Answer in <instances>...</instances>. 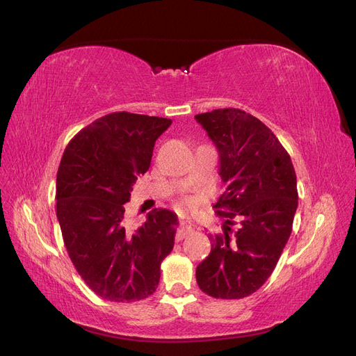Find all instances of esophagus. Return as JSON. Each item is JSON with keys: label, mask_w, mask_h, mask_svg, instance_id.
<instances>
[{"label": "esophagus", "mask_w": 356, "mask_h": 356, "mask_svg": "<svg viewBox=\"0 0 356 356\" xmlns=\"http://www.w3.org/2000/svg\"><path fill=\"white\" fill-rule=\"evenodd\" d=\"M193 232V223L188 218H182L179 220V227L177 231V241H181Z\"/></svg>", "instance_id": "obj_1"}]
</instances>
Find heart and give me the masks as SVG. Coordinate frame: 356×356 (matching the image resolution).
Segmentation results:
<instances>
[{"label":"heart","mask_w":356,"mask_h":356,"mask_svg":"<svg viewBox=\"0 0 356 356\" xmlns=\"http://www.w3.org/2000/svg\"><path fill=\"white\" fill-rule=\"evenodd\" d=\"M188 200H187V198H184V200H182V203H187Z\"/></svg>","instance_id":"1"}]
</instances>
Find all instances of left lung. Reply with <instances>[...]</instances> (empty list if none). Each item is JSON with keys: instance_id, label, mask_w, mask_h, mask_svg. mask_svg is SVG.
Masks as SVG:
<instances>
[{"instance_id": "8db88e82", "label": "left lung", "mask_w": 356, "mask_h": 356, "mask_svg": "<svg viewBox=\"0 0 356 356\" xmlns=\"http://www.w3.org/2000/svg\"><path fill=\"white\" fill-rule=\"evenodd\" d=\"M195 120L219 152L226 184L213 206L225 218L223 234L210 235L211 251L197 266L195 279L213 298L241 300L264 285L291 236L298 207L295 169L272 130L245 111L215 109Z\"/></svg>"}]
</instances>
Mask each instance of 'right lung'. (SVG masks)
Instances as JSON below:
<instances>
[{
	"label": "right lung",
	"instance_id": "right-lung-1",
	"mask_svg": "<svg viewBox=\"0 0 356 356\" xmlns=\"http://www.w3.org/2000/svg\"><path fill=\"white\" fill-rule=\"evenodd\" d=\"M168 118L112 112L79 131L56 174V218L64 245L86 285L112 302L145 300L159 285L178 218L153 209L137 227L125 216L133 184L150 166Z\"/></svg>",
	"mask_w": 356,
	"mask_h": 356
}]
</instances>
